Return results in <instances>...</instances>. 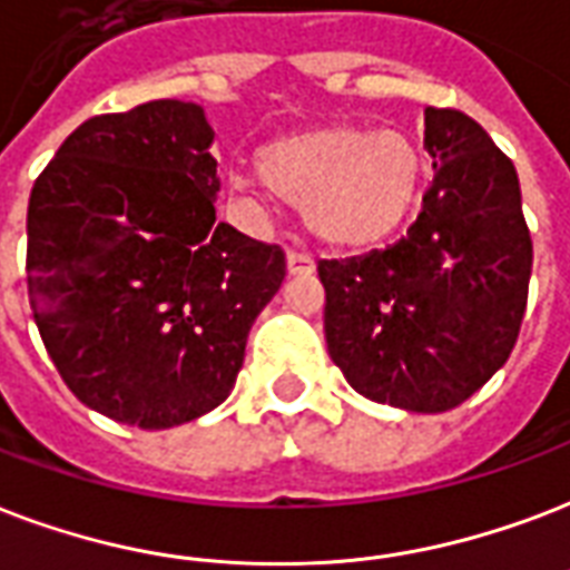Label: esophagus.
Here are the masks:
<instances>
[{
	"mask_svg": "<svg viewBox=\"0 0 570 570\" xmlns=\"http://www.w3.org/2000/svg\"><path fill=\"white\" fill-rule=\"evenodd\" d=\"M286 268H289V275H314L316 263L304 250H289L286 254Z\"/></svg>",
	"mask_w": 570,
	"mask_h": 570,
	"instance_id": "obj_1",
	"label": "esophagus"
}]
</instances>
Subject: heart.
<instances>
[{"label":"heart","instance_id":"b5f03b06","mask_svg":"<svg viewBox=\"0 0 570 570\" xmlns=\"http://www.w3.org/2000/svg\"><path fill=\"white\" fill-rule=\"evenodd\" d=\"M259 173L286 203L302 206L316 238L367 247L410 220L428 179V158L410 130L334 121L266 142ZM233 185L256 190L247 176H236Z\"/></svg>","mask_w":570,"mask_h":570}]
</instances>
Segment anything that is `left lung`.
Listing matches in <instances>:
<instances>
[{"mask_svg": "<svg viewBox=\"0 0 570 570\" xmlns=\"http://www.w3.org/2000/svg\"><path fill=\"white\" fill-rule=\"evenodd\" d=\"M433 185L401 242L323 259L328 355L358 394L410 412L472 397L514 350L532 275L520 179L460 110H424Z\"/></svg>", "mask_w": 570, "mask_h": 570, "instance_id": "1", "label": "left lung"}]
</instances>
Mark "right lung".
<instances>
[{
    "label": "right lung",
    "instance_id": "1",
    "mask_svg": "<svg viewBox=\"0 0 570 570\" xmlns=\"http://www.w3.org/2000/svg\"><path fill=\"white\" fill-rule=\"evenodd\" d=\"M215 130L188 101L86 119L35 179L26 284L47 353L89 410L142 430L227 401L286 256L215 224Z\"/></svg>",
    "mask_w": 570,
    "mask_h": 570
}]
</instances>
